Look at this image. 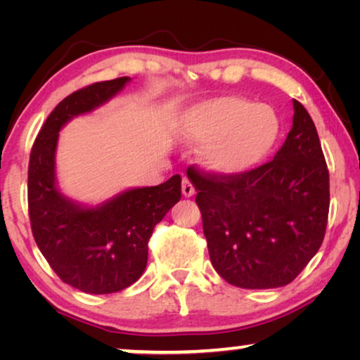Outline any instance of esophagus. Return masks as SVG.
Masks as SVG:
<instances>
[{
	"instance_id": "34e87169",
	"label": "esophagus",
	"mask_w": 360,
	"mask_h": 360,
	"mask_svg": "<svg viewBox=\"0 0 360 360\" xmlns=\"http://www.w3.org/2000/svg\"><path fill=\"white\" fill-rule=\"evenodd\" d=\"M181 193H184V196H186V198H190V196L195 195V186L191 181L186 179H184V181H181Z\"/></svg>"
}]
</instances>
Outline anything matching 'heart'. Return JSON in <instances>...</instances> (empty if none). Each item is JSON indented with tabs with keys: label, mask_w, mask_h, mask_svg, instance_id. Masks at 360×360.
<instances>
[{
	"label": "heart",
	"mask_w": 360,
	"mask_h": 360,
	"mask_svg": "<svg viewBox=\"0 0 360 360\" xmlns=\"http://www.w3.org/2000/svg\"><path fill=\"white\" fill-rule=\"evenodd\" d=\"M282 124L274 108L240 96H219L186 110L176 122L185 142L203 146L201 160L221 175H240L267 159Z\"/></svg>",
	"instance_id": "obj_1"
}]
</instances>
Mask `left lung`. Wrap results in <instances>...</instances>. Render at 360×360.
<instances>
[{
  "mask_svg": "<svg viewBox=\"0 0 360 360\" xmlns=\"http://www.w3.org/2000/svg\"><path fill=\"white\" fill-rule=\"evenodd\" d=\"M293 126L274 160L240 175L188 167L211 264L226 282L264 290L288 285L321 248L329 174L311 116L293 100Z\"/></svg>",
  "mask_w": 360,
  "mask_h": 360,
  "instance_id": "obj_1",
  "label": "left lung"
}]
</instances>
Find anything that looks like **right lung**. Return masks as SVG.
Returning <instances> with one entry per match:
<instances>
[{
  "instance_id": "right-lung-1",
  "label": "right lung",
  "mask_w": 360,
  "mask_h": 360,
  "mask_svg": "<svg viewBox=\"0 0 360 360\" xmlns=\"http://www.w3.org/2000/svg\"><path fill=\"white\" fill-rule=\"evenodd\" d=\"M129 80L93 83L62 100L44 122L29 159V219L37 248L62 282L91 295L121 292L141 277L152 231L181 198L180 175L126 190L98 206H83L57 188L58 131L105 105Z\"/></svg>"
}]
</instances>
